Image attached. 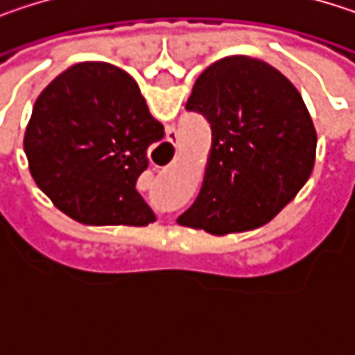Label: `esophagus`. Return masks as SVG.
I'll use <instances>...</instances> for the list:
<instances>
[{"instance_id":"esophagus-1","label":"esophagus","mask_w":355,"mask_h":355,"mask_svg":"<svg viewBox=\"0 0 355 355\" xmlns=\"http://www.w3.org/2000/svg\"><path fill=\"white\" fill-rule=\"evenodd\" d=\"M175 137H177L175 131H168V141H175Z\"/></svg>"}]
</instances>
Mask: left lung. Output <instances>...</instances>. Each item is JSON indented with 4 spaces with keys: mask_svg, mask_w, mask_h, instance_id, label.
I'll list each match as a JSON object with an SVG mask.
<instances>
[{
    "mask_svg": "<svg viewBox=\"0 0 355 355\" xmlns=\"http://www.w3.org/2000/svg\"><path fill=\"white\" fill-rule=\"evenodd\" d=\"M189 110L211 125V150L195 203L178 224L216 236L271 222L315 168L317 131L294 84L247 55L211 63L193 84Z\"/></svg>",
    "mask_w": 355,
    "mask_h": 355,
    "instance_id": "obj_1",
    "label": "left lung"
}]
</instances>
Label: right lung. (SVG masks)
Masks as SVG:
<instances>
[{"label": "right lung", "mask_w": 355, "mask_h": 355, "mask_svg": "<svg viewBox=\"0 0 355 355\" xmlns=\"http://www.w3.org/2000/svg\"><path fill=\"white\" fill-rule=\"evenodd\" d=\"M162 137V123L127 71L84 61L38 94L24 152L38 189L71 220L148 226L156 216L135 182L148 168V148Z\"/></svg>", "instance_id": "add662e5"}]
</instances>
